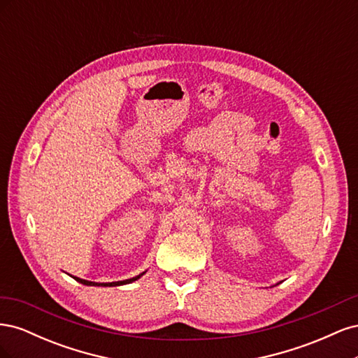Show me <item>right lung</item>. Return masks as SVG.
<instances>
[{
	"label": "right lung",
	"instance_id": "1",
	"mask_svg": "<svg viewBox=\"0 0 358 358\" xmlns=\"http://www.w3.org/2000/svg\"><path fill=\"white\" fill-rule=\"evenodd\" d=\"M145 273V272H143ZM143 273L142 275H138V276H136V278H131V279H125V280H117V282H107V284H100V282H91V280H85V279H80V278H76V276H73L76 280H78V282H80V284H83V285H92V287H115V285H124V284H131L133 280H137L140 276H143Z\"/></svg>",
	"mask_w": 358,
	"mask_h": 358
}]
</instances>
